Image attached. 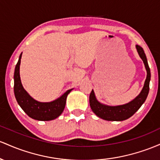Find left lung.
Here are the masks:
<instances>
[{"label":"left lung","instance_id":"1","mask_svg":"<svg viewBox=\"0 0 160 160\" xmlns=\"http://www.w3.org/2000/svg\"><path fill=\"white\" fill-rule=\"evenodd\" d=\"M135 47L147 70V78L141 93L134 100L129 103L119 106H108L100 103L97 100L94 90H92L89 97L90 107L95 115L100 119L107 121H123L128 119L137 112L148 98L149 89H150V69L143 48L138 44Z\"/></svg>","mask_w":160,"mask_h":160}]
</instances>
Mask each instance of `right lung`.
Wrapping results in <instances>:
<instances>
[{
	"label": "right lung",
	"mask_w": 160,
	"mask_h": 160,
	"mask_svg": "<svg viewBox=\"0 0 160 160\" xmlns=\"http://www.w3.org/2000/svg\"><path fill=\"white\" fill-rule=\"evenodd\" d=\"M22 53L19 57L14 71V94L18 104L32 119L38 121H51L57 119L62 114L66 106L68 94L72 89L66 91L62 96L51 102H39L32 98L24 89L19 75Z\"/></svg>",
	"instance_id": "obj_1"
}]
</instances>
